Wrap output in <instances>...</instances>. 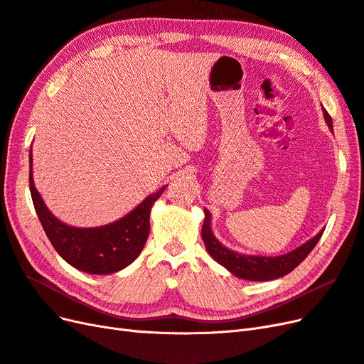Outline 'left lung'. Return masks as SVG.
I'll return each mask as SVG.
<instances>
[{
  "label": "left lung",
  "mask_w": 364,
  "mask_h": 364,
  "mask_svg": "<svg viewBox=\"0 0 364 364\" xmlns=\"http://www.w3.org/2000/svg\"><path fill=\"white\" fill-rule=\"evenodd\" d=\"M323 118L328 127L333 130V118L323 109ZM205 220L202 226V238L205 247L209 255H211L218 264H222L225 269L235 274L237 278L247 281H272L278 279L284 274H289L308 257L317 241L321 240L323 229L308 240L302 246L296 247L294 250L284 253L279 257H262V255H246V253H238L228 249L215 238L211 229V213L205 208Z\"/></svg>",
  "instance_id": "left-lung-1"
}]
</instances>
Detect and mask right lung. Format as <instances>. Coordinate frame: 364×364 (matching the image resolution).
<instances>
[{
    "instance_id": "right-lung-1",
    "label": "right lung",
    "mask_w": 364,
    "mask_h": 364,
    "mask_svg": "<svg viewBox=\"0 0 364 364\" xmlns=\"http://www.w3.org/2000/svg\"><path fill=\"white\" fill-rule=\"evenodd\" d=\"M31 159L30 149L28 179L33 205L53 247L70 266L91 274H111L126 269L139 257L150 232L151 206L167 185L147 196L135 209L114 223L98 228H75L60 222L43 203L33 182Z\"/></svg>"
}]
</instances>
